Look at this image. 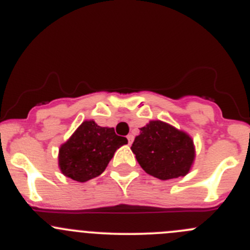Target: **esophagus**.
<instances>
[{"instance_id":"obj_1","label":"esophagus","mask_w":250,"mask_h":250,"mask_svg":"<svg viewBox=\"0 0 250 250\" xmlns=\"http://www.w3.org/2000/svg\"><path fill=\"white\" fill-rule=\"evenodd\" d=\"M127 139H128V144H132V143H133V140H134V137H133V135L132 134H128L127 135Z\"/></svg>"}]
</instances>
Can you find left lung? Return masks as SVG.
Segmentation results:
<instances>
[{
	"label": "left lung",
	"mask_w": 250,
	"mask_h": 250,
	"mask_svg": "<svg viewBox=\"0 0 250 250\" xmlns=\"http://www.w3.org/2000/svg\"><path fill=\"white\" fill-rule=\"evenodd\" d=\"M139 129L140 134L135 137L130 149L147 174L166 181L189 172L195 149L186 132L162 121H150Z\"/></svg>",
	"instance_id": "8db88e82"
}]
</instances>
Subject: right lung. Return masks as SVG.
<instances>
[{
    "instance_id": "add662e5",
    "label": "right lung",
    "mask_w": 250,
    "mask_h": 250,
    "mask_svg": "<svg viewBox=\"0 0 250 250\" xmlns=\"http://www.w3.org/2000/svg\"><path fill=\"white\" fill-rule=\"evenodd\" d=\"M113 128L100 127L94 121H84L72 137L61 145L58 166L61 172L77 182H86L100 176L116 150L127 144Z\"/></svg>"
}]
</instances>
